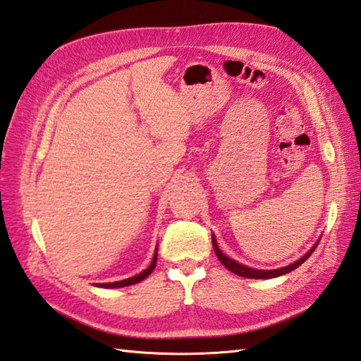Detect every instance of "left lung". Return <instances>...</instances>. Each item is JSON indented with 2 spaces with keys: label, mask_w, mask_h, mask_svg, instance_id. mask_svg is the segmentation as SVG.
<instances>
[{
  "label": "left lung",
  "mask_w": 361,
  "mask_h": 361,
  "mask_svg": "<svg viewBox=\"0 0 361 361\" xmlns=\"http://www.w3.org/2000/svg\"><path fill=\"white\" fill-rule=\"evenodd\" d=\"M319 240L321 239H318V242L313 245V247L307 252H305V255L301 259H298L296 262H293V264H290L287 267H282V268H276V270H259V268H251V267H247V265H242L239 262H235L234 259L228 257L225 252L219 248L217 240H216V235L212 234V247H214V251H216V255H217L220 262L224 264L231 273L239 274V276H242V278H248V279H271V278H278V276H282V274H287L290 271H293L295 268H298L299 265L304 264L305 260L310 257V255H312L313 251H315Z\"/></svg>",
  "instance_id": "1"
}]
</instances>
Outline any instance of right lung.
I'll use <instances>...</instances> for the list:
<instances>
[{
  "instance_id": "right-lung-1",
  "label": "right lung",
  "mask_w": 361,
  "mask_h": 361,
  "mask_svg": "<svg viewBox=\"0 0 361 361\" xmlns=\"http://www.w3.org/2000/svg\"><path fill=\"white\" fill-rule=\"evenodd\" d=\"M157 257H158V247L155 248V255H153V259H152V262H150V265L145 268L144 271H141L140 274H135V276H132V278H128V279H124V281H116V282H104V283H94L96 287H101V288H121V287H127V286H133V283H137V282H141V281H144L145 278H147V276L155 270V267H157Z\"/></svg>"
}]
</instances>
